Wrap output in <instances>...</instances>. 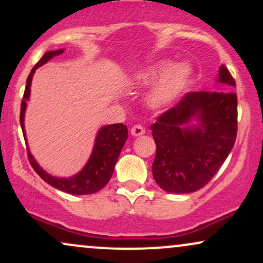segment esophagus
Here are the masks:
<instances>
[{
    "mask_svg": "<svg viewBox=\"0 0 263 263\" xmlns=\"http://www.w3.org/2000/svg\"><path fill=\"white\" fill-rule=\"evenodd\" d=\"M144 128L142 127L141 125H135L134 127L131 128V135L132 136H135V137H138V136H142V135H144Z\"/></svg>",
    "mask_w": 263,
    "mask_h": 263,
    "instance_id": "1",
    "label": "esophagus"
}]
</instances>
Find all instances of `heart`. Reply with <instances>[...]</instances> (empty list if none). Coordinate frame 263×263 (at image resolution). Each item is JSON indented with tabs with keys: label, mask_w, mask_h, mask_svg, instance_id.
<instances>
[{
	"label": "heart",
	"mask_w": 263,
	"mask_h": 263,
	"mask_svg": "<svg viewBox=\"0 0 263 263\" xmlns=\"http://www.w3.org/2000/svg\"><path fill=\"white\" fill-rule=\"evenodd\" d=\"M159 78L162 79L158 81V84H156L147 96V105L151 108L172 106L188 86L192 78V68L185 63L172 68L171 62H163L140 71L135 75L134 79L138 85H149Z\"/></svg>",
	"instance_id": "1"
}]
</instances>
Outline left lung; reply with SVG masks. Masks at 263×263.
Returning a JSON list of instances; mask_svg holds the SVG:
<instances>
[{"label":"left lung","instance_id":"1","mask_svg":"<svg viewBox=\"0 0 263 263\" xmlns=\"http://www.w3.org/2000/svg\"><path fill=\"white\" fill-rule=\"evenodd\" d=\"M221 91L188 92L151 126L157 152L152 164L156 183L176 194L206 185L228 158L237 134L236 86L225 65L219 69ZM195 119V125L189 122Z\"/></svg>","mask_w":263,"mask_h":263}]
</instances>
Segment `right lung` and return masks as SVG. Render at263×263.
Here are the masks:
<instances>
[{"instance_id": "1", "label": "right lung", "mask_w": 263, "mask_h": 263, "mask_svg": "<svg viewBox=\"0 0 263 263\" xmlns=\"http://www.w3.org/2000/svg\"><path fill=\"white\" fill-rule=\"evenodd\" d=\"M63 52H64V49L50 50V52L45 53L37 64L33 66L31 73L28 75L25 93H23V100L21 102L20 115L21 127H22L25 140V112L27 107V100L29 99V92H31V83L33 74H34L35 69H38L39 66L45 64L48 60L54 58V57L60 55ZM127 126L122 125V123H114V125H107L101 127L100 131L98 132V136H96L92 153L91 156H90L89 161H87L85 164V167H84L79 173L70 178H57L48 174L47 172L39 167L38 163L35 162L34 157L31 155L29 148L27 147V151H28V159L33 167V170L37 172L38 176L41 177L45 183L54 186V188L75 195L93 194V193L99 192V190L104 188V186L108 183V180H110V178L114 173L115 164H116L117 159H119L120 152H121L123 144L127 141Z\"/></svg>"}]
</instances>
